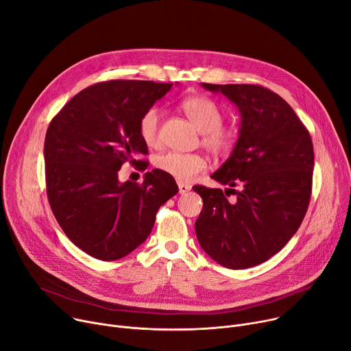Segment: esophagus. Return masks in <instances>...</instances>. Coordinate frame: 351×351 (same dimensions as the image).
<instances>
[{"mask_svg": "<svg viewBox=\"0 0 351 351\" xmlns=\"http://www.w3.org/2000/svg\"><path fill=\"white\" fill-rule=\"evenodd\" d=\"M178 188H180V194H185L191 190V185L184 184V182H178Z\"/></svg>", "mask_w": 351, "mask_h": 351, "instance_id": "esophagus-1", "label": "esophagus"}]
</instances>
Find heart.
Masks as SVG:
<instances>
[{"mask_svg": "<svg viewBox=\"0 0 351 351\" xmlns=\"http://www.w3.org/2000/svg\"><path fill=\"white\" fill-rule=\"evenodd\" d=\"M181 108L186 118L202 133V145L215 154H229L237 143L239 133L234 128L222 126V108L208 97H190ZM160 111L152 106L139 121V134L147 147H158ZM156 166L180 182H190L206 169V160L199 154L167 152L156 158Z\"/></svg>", "mask_w": 351, "mask_h": 351, "instance_id": "obj_1", "label": "heart"}]
</instances>
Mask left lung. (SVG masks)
Listing matches in <instances>:
<instances>
[{
  "mask_svg": "<svg viewBox=\"0 0 351 351\" xmlns=\"http://www.w3.org/2000/svg\"><path fill=\"white\" fill-rule=\"evenodd\" d=\"M240 114L239 138L229 158L210 178L229 185H195L204 201L195 233L218 264L243 269L278 253L301 226L313 176V145L308 129L278 94L254 84H208ZM233 186L241 190L236 192ZM232 192L230 203L224 194Z\"/></svg>",
  "mask_w": 351,
  "mask_h": 351,
  "instance_id": "8db88e82",
  "label": "left lung"
}]
</instances>
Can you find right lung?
<instances>
[{
    "label": "right lung",
    "mask_w": 351,
    "mask_h": 351,
    "mask_svg": "<svg viewBox=\"0 0 351 351\" xmlns=\"http://www.w3.org/2000/svg\"><path fill=\"white\" fill-rule=\"evenodd\" d=\"M173 84L112 80L74 95L51 119L45 138L50 208L73 243L94 258L112 261L139 247L158 208L178 193L176 180L154 169L142 184L121 182L130 163L139 170L147 154L139 134L142 115Z\"/></svg>",
    "instance_id": "obj_1"
}]
</instances>
